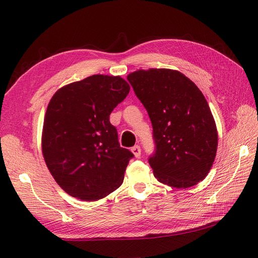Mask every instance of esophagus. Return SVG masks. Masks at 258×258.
<instances>
[{"label":"esophagus","mask_w":258,"mask_h":258,"mask_svg":"<svg viewBox=\"0 0 258 258\" xmlns=\"http://www.w3.org/2000/svg\"><path fill=\"white\" fill-rule=\"evenodd\" d=\"M132 152H133V154L135 155V157L139 158L141 156V147L139 145L133 146L132 147Z\"/></svg>","instance_id":"1"}]
</instances>
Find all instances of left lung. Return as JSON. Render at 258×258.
I'll return each instance as SVG.
<instances>
[{"instance_id":"8db88e82","label":"left lung","mask_w":258,"mask_h":258,"mask_svg":"<svg viewBox=\"0 0 258 258\" xmlns=\"http://www.w3.org/2000/svg\"><path fill=\"white\" fill-rule=\"evenodd\" d=\"M153 126L149 163L158 182L187 188L204 179L217 151L215 120L203 93L178 71L139 70L127 75Z\"/></svg>"}]
</instances>
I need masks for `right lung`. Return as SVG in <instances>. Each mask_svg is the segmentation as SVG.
Here are the masks:
<instances>
[{
    "instance_id": "obj_1",
    "label": "right lung",
    "mask_w": 258,
    "mask_h": 258,
    "mask_svg": "<svg viewBox=\"0 0 258 258\" xmlns=\"http://www.w3.org/2000/svg\"><path fill=\"white\" fill-rule=\"evenodd\" d=\"M130 92L120 76L92 75L51 98L42 133L48 171L71 196L94 202L123 183L133 153L120 147L109 114Z\"/></svg>"
}]
</instances>
